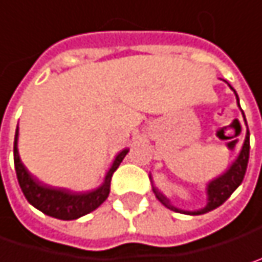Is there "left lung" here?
<instances>
[{
	"mask_svg": "<svg viewBox=\"0 0 262 262\" xmlns=\"http://www.w3.org/2000/svg\"><path fill=\"white\" fill-rule=\"evenodd\" d=\"M232 88V86H231ZM234 90V88H232ZM235 93V91H234ZM237 96V93H235ZM237 100H238V96H237ZM240 106V105H238ZM246 121V120H245ZM249 130L246 135V139H245V144H243V148L240 151V156L237 157V160L232 163V166L226 171L224 176H221L219 179L213 180L210 184H208V189H207V193H208V202L207 205L201 208V210H196V211H184V210H179L176 207H172L168 200L157 190L153 189L156 193V198L162 202L163 205H166L168 208L177 211V213H186V214H204V213H208L214 208H217L219 205H222L224 202L232 195V192L242 184V181L245 179V174H246V168H248V162H249Z\"/></svg>",
	"mask_w": 262,
	"mask_h": 262,
	"instance_id": "1",
	"label": "left lung"
}]
</instances>
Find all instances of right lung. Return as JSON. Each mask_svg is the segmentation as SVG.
<instances>
[{
    "label": "right lung",
    "instance_id": "obj_1",
    "mask_svg": "<svg viewBox=\"0 0 262 262\" xmlns=\"http://www.w3.org/2000/svg\"><path fill=\"white\" fill-rule=\"evenodd\" d=\"M127 151L129 150L126 148L121 153H118L111 169L107 171L105 183L99 189L93 192H86V193H76L67 189H57V187L46 186L28 172V169L20 162V157L17 153V130L14 135V145H13L16 177L27 201L38 208L40 211H43L45 214L51 217H57L61 221H73L83 214H88L90 211L96 210L106 200L109 195V189H111L112 174L120 166V163L123 162Z\"/></svg>",
    "mask_w": 262,
    "mask_h": 262
}]
</instances>
